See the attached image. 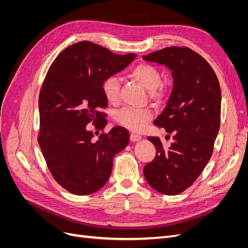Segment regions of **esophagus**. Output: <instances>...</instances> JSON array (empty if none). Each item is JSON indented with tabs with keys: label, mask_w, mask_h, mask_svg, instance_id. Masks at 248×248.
Wrapping results in <instances>:
<instances>
[{
	"label": "esophagus",
	"mask_w": 248,
	"mask_h": 248,
	"mask_svg": "<svg viewBox=\"0 0 248 248\" xmlns=\"http://www.w3.org/2000/svg\"><path fill=\"white\" fill-rule=\"evenodd\" d=\"M140 139H141V137L139 136V134L132 133L131 136H130V140H131V141H138V140H140Z\"/></svg>",
	"instance_id": "34e87169"
}]
</instances>
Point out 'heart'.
Returning a JSON list of instances; mask_svg holds the SVG:
<instances>
[{
  "mask_svg": "<svg viewBox=\"0 0 248 248\" xmlns=\"http://www.w3.org/2000/svg\"><path fill=\"white\" fill-rule=\"evenodd\" d=\"M129 77L148 90L152 99L159 100L162 98L164 91L160 88L161 74L155 66L148 63L139 64L130 70ZM102 91L109 103L117 104L120 100L119 78L115 76L106 78L102 85ZM151 119L152 112L149 109L124 108L115 114V121L133 132H140Z\"/></svg>",
  "mask_w": 248,
  "mask_h": 248,
  "instance_id": "heart-1",
  "label": "heart"
}]
</instances>
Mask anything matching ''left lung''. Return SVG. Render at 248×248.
Returning a JSON list of instances; mask_svg holds the SVG:
<instances>
[{
    "label": "left lung",
    "mask_w": 248,
    "mask_h": 248,
    "mask_svg": "<svg viewBox=\"0 0 248 248\" xmlns=\"http://www.w3.org/2000/svg\"><path fill=\"white\" fill-rule=\"evenodd\" d=\"M142 59L166 65L172 76L167 107L154 121L166 129V139L171 134L172 142L164 148L158 138H148L156 156L144 176L155 190L176 196L196 181L212 156L220 126L219 81L206 60L188 47H166Z\"/></svg>",
    "instance_id": "obj_1"
}]
</instances>
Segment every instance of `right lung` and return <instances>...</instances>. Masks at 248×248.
Masks as SVG:
<instances>
[{"instance_id":"right-lung-1","label":"right lung","mask_w":248,"mask_h":248,"mask_svg":"<svg viewBox=\"0 0 248 248\" xmlns=\"http://www.w3.org/2000/svg\"><path fill=\"white\" fill-rule=\"evenodd\" d=\"M137 55L119 56L90 41L60 52L51 63L39 94L38 142L49 171L63 188L87 196L106 185L112 159L129 142V133L112 127L93 140L92 123L102 130L108 107L103 81L123 70Z\"/></svg>"}]
</instances>
